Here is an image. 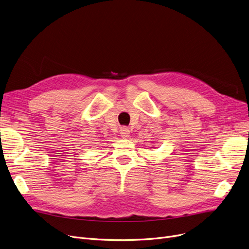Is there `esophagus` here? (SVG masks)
I'll return each mask as SVG.
<instances>
[{
  "mask_svg": "<svg viewBox=\"0 0 249 249\" xmlns=\"http://www.w3.org/2000/svg\"><path fill=\"white\" fill-rule=\"evenodd\" d=\"M120 134H121V136L122 137H128L129 136V134H130V130H129V128L128 127H126V126H123V127H121L120 128Z\"/></svg>",
  "mask_w": 249,
  "mask_h": 249,
  "instance_id": "esophagus-1",
  "label": "esophagus"
}]
</instances>
